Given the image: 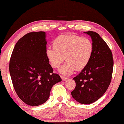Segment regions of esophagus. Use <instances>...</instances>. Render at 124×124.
Returning <instances> with one entry per match:
<instances>
[{"label": "esophagus", "instance_id": "1", "mask_svg": "<svg viewBox=\"0 0 124 124\" xmlns=\"http://www.w3.org/2000/svg\"><path fill=\"white\" fill-rule=\"evenodd\" d=\"M61 78H62V81H67V80L68 79L67 77H65V76H61Z\"/></svg>", "mask_w": 124, "mask_h": 124}]
</instances>
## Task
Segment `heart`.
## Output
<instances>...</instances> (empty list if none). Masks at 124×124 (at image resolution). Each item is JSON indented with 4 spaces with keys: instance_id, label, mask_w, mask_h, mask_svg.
<instances>
[{
    "instance_id": "obj_1",
    "label": "heart",
    "mask_w": 124,
    "mask_h": 124,
    "mask_svg": "<svg viewBox=\"0 0 124 124\" xmlns=\"http://www.w3.org/2000/svg\"><path fill=\"white\" fill-rule=\"evenodd\" d=\"M53 47L48 48L46 55L54 68H59L65 59V63L59 71L65 75L83 70L90 60L93 45L88 38L72 34L61 35L55 39Z\"/></svg>"
}]
</instances>
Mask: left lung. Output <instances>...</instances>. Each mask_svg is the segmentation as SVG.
<instances>
[{"instance_id": "obj_1", "label": "left lung", "mask_w": 124, "mask_h": 124, "mask_svg": "<svg viewBox=\"0 0 124 124\" xmlns=\"http://www.w3.org/2000/svg\"><path fill=\"white\" fill-rule=\"evenodd\" d=\"M84 33L91 37L93 53L88 65L74 78L76 84L71 93L78 103L89 104L100 98L110 85L113 59L110 48L98 33Z\"/></svg>"}]
</instances>
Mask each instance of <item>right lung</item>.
Masks as SVG:
<instances>
[{"instance_id":"1","label":"right lung","mask_w":124,"mask_h":124,"mask_svg":"<svg viewBox=\"0 0 124 124\" xmlns=\"http://www.w3.org/2000/svg\"><path fill=\"white\" fill-rule=\"evenodd\" d=\"M46 45L45 31L27 33L16 42L9 61L14 89L21 100L31 106L45 103L53 86L62 81L49 63Z\"/></svg>"}]
</instances>
